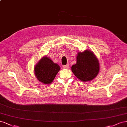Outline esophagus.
I'll use <instances>...</instances> for the list:
<instances>
[{"mask_svg": "<svg viewBox=\"0 0 127 127\" xmlns=\"http://www.w3.org/2000/svg\"><path fill=\"white\" fill-rule=\"evenodd\" d=\"M69 66H70V65H69V64H67V65H63V68H69Z\"/></svg>", "mask_w": 127, "mask_h": 127, "instance_id": "34e87169", "label": "esophagus"}]
</instances>
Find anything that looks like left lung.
<instances>
[{"label":"left lung","instance_id":"8db88e82","mask_svg":"<svg viewBox=\"0 0 127 127\" xmlns=\"http://www.w3.org/2000/svg\"><path fill=\"white\" fill-rule=\"evenodd\" d=\"M77 63L71 67L73 74L82 81H91L98 74V60L93 52L86 50L79 52L77 56Z\"/></svg>","mask_w":127,"mask_h":127}]
</instances>
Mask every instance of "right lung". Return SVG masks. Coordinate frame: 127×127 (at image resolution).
Here are the masks:
<instances>
[{"mask_svg": "<svg viewBox=\"0 0 127 127\" xmlns=\"http://www.w3.org/2000/svg\"><path fill=\"white\" fill-rule=\"evenodd\" d=\"M60 70V66L49 57L45 56L34 67V74L39 81L44 84L52 83Z\"/></svg>", "mask_w": 127, "mask_h": 127, "instance_id": "add662e5", "label": "right lung"}]
</instances>
